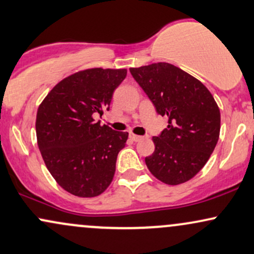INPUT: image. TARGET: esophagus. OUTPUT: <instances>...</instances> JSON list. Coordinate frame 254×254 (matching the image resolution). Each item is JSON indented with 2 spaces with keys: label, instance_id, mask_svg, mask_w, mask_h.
I'll return each mask as SVG.
<instances>
[{
  "label": "esophagus",
  "instance_id": "obj_1",
  "mask_svg": "<svg viewBox=\"0 0 254 254\" xmlns=\"http://www.w3.org/2000/svg\"><path fill=\"white\" fill-rule=\"evenodd\" d=\"M129 138L133 140V141H139V140H141L142 139V136H140V135H136V134H133V133H130L129 134Z\"/></svg>",
  "mask_w": 254,
  "mask_h": 254
}]
</instances>
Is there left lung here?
<instances>
[{"instance_id": "obj_1", "label": "left lung", "mask_w": 254, "mask_h": 254, "mask_svg": "<svg viewBox=\"0 0 254 254\" xmlns=\"http://www.w3.org/2000/svg\"><path fill=\"white\" fill-rule=\"evenodd\" d=\"M158 114L169 125L153 136L154 152L145 158L148 170L168 186L190 181L201 171L217 144L221 116L202 82L169 63L130 67Z\"/></svg>"}]
</instances>
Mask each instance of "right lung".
Wrapping results in <instances>:
<instances>
[{"label":"right lung","mask_w":254,"mask_h":254,"mask_svg":"<svg viewBox=\"0 0 254 254\" xmlns=\"http://www.w3.org/2000/svg\"><path fill=\"white\" fill-rule=\"evenodd\" d=\"M126 68L95 67L65 77L40 103L37 141L45 165L65 191L77 197L101 195L112 183L127 132H115L94 115L109 110Z\"/></svg>","instance_id":"obj_1"}]
</instances>
